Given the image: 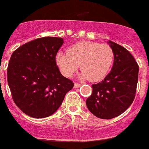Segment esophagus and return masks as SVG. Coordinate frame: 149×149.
Segmentation results:
<instances>
[{"label": "esophagus", "instance_id": "1", "mask_svg": "<svg viewBox=\"0 0 149 149\" xmlns=\"http://www.w3.org/2000/svg\"><path fill=\"white\" fill-rule=\"evenodd\" d=\"M80 86H81V84H79V83H74V88H78V87H79Z\"/></svg>", "mask_w": 149, "mask_h": 149}]
</instances>
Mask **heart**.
Masks as SVG:
<instances>
[{
    "instance_id": "1",
    "label": "heart",
    "mask_w": 149,
    "mask_h": 149,
    "mask_svg": "<svg viewBox=\"0 0 149 149\" xmlns=\"http://www.w3.org/2000/svg\"><path fill=\"white\" fill-rule=\"evenodd\" d=\"M56 61L65 77H72L80 65L79 77L96 82L109 72L114 61V52L108 44L83 41L70 46L67 52H59Z\"/></svg>"
}]
</instances>
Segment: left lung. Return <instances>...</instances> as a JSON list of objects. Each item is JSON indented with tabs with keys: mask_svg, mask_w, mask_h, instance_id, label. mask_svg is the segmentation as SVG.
Listing matches in <instances>:
<instances>
[{
	"mask_svg": "<svg viewBox=\"0 0 149 149\" xmlns=\"http://www.w3.org/2000/svg\"><path fill=\"white\" fill-rule=\"evenodd\" d=\"M114 52L112 68L102 82L93 84L86 101L87 108L98 118L111 119L125 112L135 96L139 65L125 47L109 40Z\"/></svg>",
	"mask_w": 149,
	"mask_h": 149,
	"instance_id": "left-lung-1",
	"label": "left lung"
}]
</instances>
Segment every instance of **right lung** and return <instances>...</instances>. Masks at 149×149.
<instances>
[{
    "label": "right lung",
    "instance_id": "right-lung-1",
    "mask_svg": "<svg viewBox=\"0 0 149 149\" xmlns=\"http://www.w3.org/2000/svg\"><path fill=\"white\" fill-rule=\"evenodd\" d=\"M61 37L38 38L12 54L8 67V83L14 103L29 116H51L62 104L74 83L64 77L56 63L63 43Z\"/></svg>",
    "mask_w": 149,
    "mask_h": 149
}]
</instances>
